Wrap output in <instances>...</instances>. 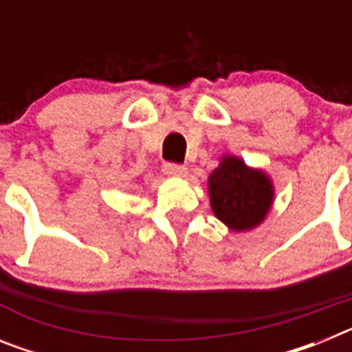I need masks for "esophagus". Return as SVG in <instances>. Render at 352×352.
I'll return each instance as SVG.
<instances>
[{"instance_id":"obj_1","label":"esophagus","mask_w":352,"mask_h":352,"mask_svg":"<svg viewBox=\"0 0 352 352\" xmlns=\"http://www.w3.org/2000/svg\"><path fill=\"white\" fill-rule=\"evenodd\" d=\"M164 173H166L167 176H178V178H185L188 170H186L185 166H179V164H166V166H164Z\"/></svg>"}]
</instances>
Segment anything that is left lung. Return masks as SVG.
I'll use <instances>...</instances> for the list:
<instances>
[{
    "label": "left lung",
    "mask_w": 352,
    "mask_h": 352,
    "mask_svg": "<svg viewBox=\"0 0 352 352\" xmlns=\"http://www.w3.org/2000/svg\"><path fill=\"white\" fill-rule=\"evenodd\" d=\"M214 217L231 231L259 226L273 204V183L266 173L252 169L241 158L226 155L208 178Z\"/></svg>",
    "instance_id": "obj_1"
}]
</instances>
